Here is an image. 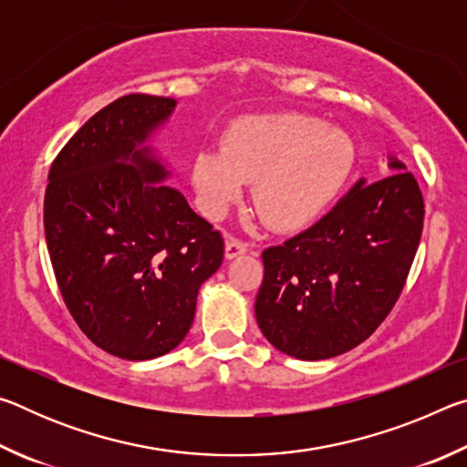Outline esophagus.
<instances>
[{
	"instance_id": "1",
	"label": "esophagus",
	"mask_w": 467,
	"mask_h": 467,
	"mask_svg": "<svg viewBox=\"0 0 467 467\" xmlns=\"http://www.w3.org/2000/svg\"><path fill=\"white\" fill-rule=\"evenodd\" d=\"M247 251H251L249 243H244L241 239H234V236H231V239L226 241V247H224L226 259H234V257H239V255H243V253H247Z\"/></svg>"
}]
</instances>
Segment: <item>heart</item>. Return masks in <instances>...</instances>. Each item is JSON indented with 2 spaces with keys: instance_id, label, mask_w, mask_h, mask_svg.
<instances>
[{
  "instance_id": "b5f03b06",
  "label": "heart",
  "mask_w": 467,
  "mask_h": 467,
  "mask_svg": "<svg viewBox=\"0 0 467 467\" xmlns=\"http://www.w3.org/2000/svg\"><path fill=\"white\" fill-rule=\"evenodd\" d=\"M354 144L342 130L306 115H262L236 123L223 152L202 150L192 179L203 210L218 216L255 183L257 214L278 231L311 224L346 183Z\"/></svg>"
}]
</instances>
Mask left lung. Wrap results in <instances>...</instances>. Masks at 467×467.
<instances>
[{
    "label": "left lung",
    "instance_id": "8db88e82",
    "mask_svg": "<svg viewBox=\"0 0 467 467\" xmlns=\"http://www.w3.org/2000/svg\"><path fill=\"white\" fill-rule=\"evenodd\" d=\"M360 179L319 223L264 251L255 317L274 348L298 360L344 354L373 334L398 303L424 223L412 172Z\"/></svg>",
    "mask_w": 467,
    "mask_h": 467
}]
</instances>
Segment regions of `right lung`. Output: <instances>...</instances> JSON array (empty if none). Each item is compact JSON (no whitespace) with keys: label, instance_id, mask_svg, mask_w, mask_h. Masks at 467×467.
<instances>
[{"label":"right lung","instance_id":"add662e5","mask_svg":"<svg viewBox=\"0 0 467 467\" xmlns=\"http://www.w3.org/2000/svg\"><path fill=\"white\" fill-rule=\"evenodd\" d=\"M177 100L128 94L100 109L55 156L45 236L61 296L86 337L125 360L177 348L224 239L162 181L141 146Z\"/></svg>","mask_w":467,"mask_h":467}]
</instances>
